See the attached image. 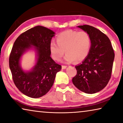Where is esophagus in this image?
Wrapping results in <instances>:
<instances>
[{"label": "esophagus", "mask_w": 123, "mask_h": 123, "mask_svg": "<svg viewBox=\"0 0 123 123\" xmlns=\"http://www.w3.org/2000/svg\"><path fill=\"white\" fill-rule=\"evenodd\" d=\"M67 66H65V65H62V69H65L67 68Z\"/></svg>", "instance_id": "34e87169"}]
</instances>
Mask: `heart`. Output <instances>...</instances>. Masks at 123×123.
<instances>
[{
    "label": "heart",
    "mask_w": 123,
    "mask_h": 123,
    "mask_svg": "<svg viewBox=\"0 0 123 123\" xmlns=\"http://www.w3.org/2000/svg\"><path fill=\"white\" fill-rule=\"evenodd\" d=\"M56 43L51 42L49 51L54 60L59 61L65 51L64 62L71 63L83 61L88 55L91 47V38L86 31H66L62 32L56 38Z\"/></svg>",
    "instance_id": "obj_1"
}]
</instances>
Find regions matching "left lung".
I'll return each instance as SVG.
<instances>
[{
  "label": "left lung",
  "instance_id": "left-lung-1",
  "mask_svg": "<svg viewBox=\"0 0 123 123\" xmlns=\"http://www.w3.org/2000/svg\"><path fill=\"white\" fill-rule=\"evenodd\" d=\"M77 27L89 34L91 47L87 57L75 66L77 74L72 81L80 91L94 94L109 82L114 60V50L108 37L99 29L88 25Z\"/></svg>",
  "mask_w": 123,
  "mask_h": 123
}]
</instances>
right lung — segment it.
<instances>
[{
	"label": "right lung",
	"mask_w": 123,
	"mask_h": 123,
	"mask_svg": "<svg viewBox=\"0 0 123 123\" xmlns=\"http://www.w3.org/2000/svg\"><path fill=\"white\" fill-rule=\"evenodd\" d=\"M55 32L38 25L18 37L9 57V68L14 83L23 94L32 98L45 95L53 86L56 74L62 69L50 57L49 45ZM29 50L36 53V63L29 71L21 66L22 56Z\"/></svg>",
	"instance_id": "1"
}]
</instances>
